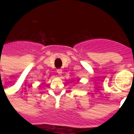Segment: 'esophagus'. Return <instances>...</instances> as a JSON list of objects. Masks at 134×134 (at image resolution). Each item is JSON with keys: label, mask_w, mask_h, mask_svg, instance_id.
Returning a JSON list of instances; mask_svg holds the SVG:
<instances>
[{"label": "esophagus", "mask_w": 134, "mask_h": 134, "mask_svg": "<svg viewBox=\"0 0 134 134\" xmlns=\"http://www.w3.org/2000/svg\"><path fill=\"white\" fill-rule=\"evenodd\" d=\"M57 73H58L59 75H61L62 73V70H60V69H59V70H57Z\"/></svg>", "instance_id": "1"}]
</instances>
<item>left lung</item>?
<instances>
[{
    "label": "left lung",
    "mask_w": 134,
    "mask_h": 134,
    "mask_svg": "<svg viewBox=\"0 0 134 134\" xmlns=\"http://www.w3.org/2000/svg\"><path fill=\"white\" fill-rule=\"evenodd\" d=\"M78 80H77V81H78Z\"/></svg>",
    "instance_id": "1"
}]
</instances>
